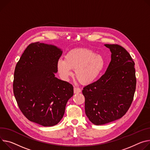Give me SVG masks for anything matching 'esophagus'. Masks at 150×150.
Returning a JSON list of instances; mask_svg holds the SVG:
<instances>
[{
	"mask_svg": "<svg viewBox=\"0 0 150 150\" xmlns=\"http://www.w3.org/2000/svg\"><path fill=\"white\" fill-rule=\"evenodd\" d=\"M74 93H79L81 92V90L79 88H78V87H74Z\"/></svg>",
	"mask_w": 150,
	"mask_h": 150,
	"instance_id": "obj_1",
	"label": "esophagus"
}]
</instances>
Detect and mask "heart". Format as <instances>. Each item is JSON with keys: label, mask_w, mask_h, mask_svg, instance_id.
<instances>
[{"label": "heart", "mask_w": 150, "mask_h": 150, "mask_svg": "<svg viewBox=\"0 0 150 150\" xmlns=\"http://www.w3.org/2000/svg\"><path fill=\"white\" fill-rule=\"evenodd\" d=\"M57 69L61 76L67 79L72 75V69H75V75L82 84H89L96 79L105 66L103 57L88 48H75L68 52L64 60L57 62Z\"/></svg>", "instance_id": "heart-1"}]
</instances>
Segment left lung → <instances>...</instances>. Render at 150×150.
<instances>
[{"mask_svg": "<svg viewBox=\"0 0 150 150\" xmlns=\"http://www.w3.org/2000/svg\"><path fill=\"white\" fill-rule=\"evenodd\" d=\"M111 52V60L105 73L85 86V112L95 125L121 118L129 109L137 85L134 63L130 54L117 44H105Z\"/></svg>", "mask_w": 150, "mask_h": 150, "instance_id": "1", "label": "left lung"}]
</instances>
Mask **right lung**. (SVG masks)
Segmentation results:
<instances>
[{
  "instance_id": "1",
  "label": "right lung",
  "mask_w": 150,
  "mask_h": 150,
  "mask_svg": "<svg viewBox=\"0 0 150 150\" xmlns=\"http://www.w3.org/2000/svg\"><path fill=\"white\" fill-rule=\"evenodd\" d=\"M62 54L54 45L32 43L15 68L13 91L20 110L29 120L45 127L59 123L74 94L72 84L55 76Z\"/></svg>"
}]
</instances>
